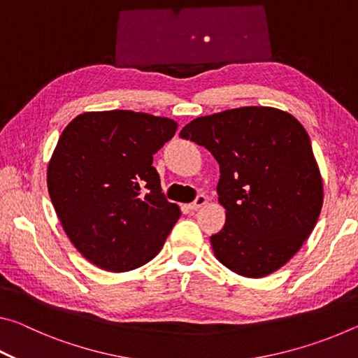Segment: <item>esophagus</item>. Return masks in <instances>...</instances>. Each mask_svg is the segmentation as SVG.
Returning <instances> with one entry per match:
<instances>
[{
	"label": "esophagus",
	"mask_w": 358,
	"mask_h": 358,
	"mask_svg": "<svg viewBox=\"0 0 358 358\" xmlns=\"http://www.w3.org/2000/svg\"><path fill=\"white\" fill-rule=\"evenodd\" d=\"M205 203H207V197L202 196V194H201V196H197L196 201H194L192 203H189V210H192V211H197L199 208H202Z\"/></svg>",
	"instance_id": "1"
}]
</instances>
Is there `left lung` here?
Wrapping results in <instances>:
<instances>
[{
    "label": "left lung",
    "mask_w": 358,
    "mask_h": 358,
    "mask_svg": "<svg viewBox=\"0 0 358 358\" xmlns=\"http://www.w3.org/2000/svg\"><path fill=\"white\" fill-rule=\"evenodd\" d=\"M180 137L220 164L226 224L211 235L216 259L246 278H264L295 256L316 226L322 177L300 121L273 107H240L199 117Z\"/></svg>",
    "instance_id": "1"
}]
</instances>
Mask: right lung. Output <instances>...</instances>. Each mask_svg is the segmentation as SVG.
<instances>
[{"label": "right lung", "instance_id": "obj_1", "mask_svg": "<svg viewBox=\"0 0 358 358\" xmlns=\"http://www.w3.org/2000/svg\"><path fill=\"white\" fill-rule=\"evenodd\" d=\"M177 128L132 110L85 112L64 128L48 162V194L71 243L99 268L150 262L178 221L153 167Z\"/></svg>", "mask_w": 358, "mask_h": 358}]
</instances>
